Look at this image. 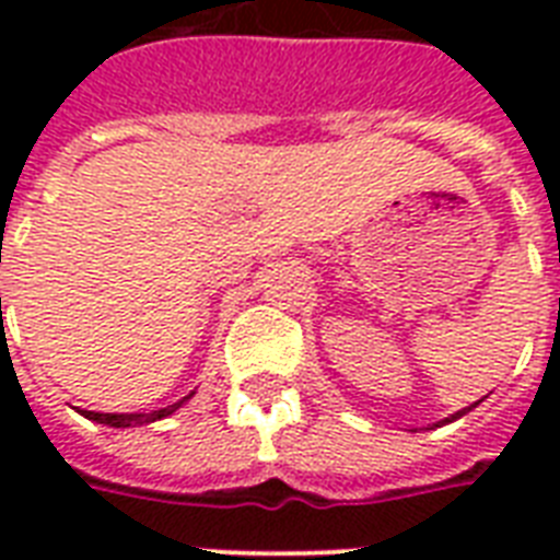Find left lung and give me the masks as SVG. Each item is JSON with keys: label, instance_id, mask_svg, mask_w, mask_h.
Wrapping results in <instances>:
<instances>
[{"label": "left lung", "instance_id": "8db88e82", "mask_svg": "<svg viewBox=\"0 0 560 560\" xmlns=\"http://www.w3.org/2000/svg\"><path fill=\"white\" fill-rule=\"evenodd\" d=\"M477 404H479V400H477ZM477 404H470V407L459 409V412H453V416H451V418H444V421H439V424H435V427H442V424H451V421H456V418H462V416H465V412H470V409L477 407Z\"/></svg>", "mask_w": 560, "mask_h": 560}]
</instances>
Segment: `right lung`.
<instances>
[{"label": "right lung", "mask_w": 560, "mask_h": 560, "mask_svg": "<svg viewBox=\"0 0 560 560\" xmlns=\"http://www.w3.org/2000/svg\"><path fill=\"white\" fill-rule=\"evenodd\" d=\"M194 395V392H191ZM191 395H186L183 400L177 404H171V407H162V409H153V412H86L83 409V416L90 418V421H98V424H107V427H139V424H153V421H160V418H168L174 416L183 404H186Z\"/></svg>", "instance_id": "add662e5"}]
</instances>
